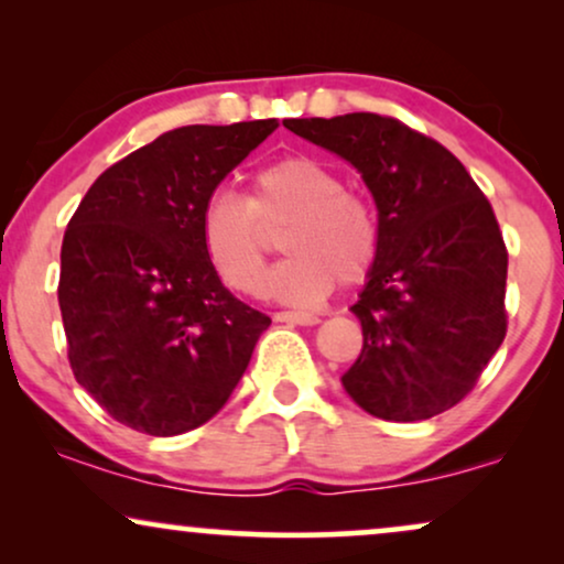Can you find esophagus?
Here are the masks:
<instances>
[{
	"instance_id": "34e87169",
	"label": "esophagus",
	"mask_w": 564,
	"mask_h": 564,
	"mask_svg": "<svg viewBox=\"0 0 564 564\" xmlns=\"http://www.w3.org/2000/svg\"><path fill=\"white\" fill-rule=\"evenodd\" d=\"M273 318L278 323H291V326H315L318 323V315L300 313V310H283V313H275Z\"/></svg>"
}]
</instances>
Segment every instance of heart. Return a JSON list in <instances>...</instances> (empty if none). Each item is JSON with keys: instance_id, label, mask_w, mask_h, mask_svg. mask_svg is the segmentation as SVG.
I'll list each match as a JSON object with an SVG mask.
<instances>
[{"instance_id": "1", "label": "heart", "mask_w": 564, "mask_h": 564, "mask_svg": "<svg viewBox=\"0 0 564 564\" xmlns=\"http://www.w3.org/2000/svg\"><path fill=\"white\" fill-rule=\"evenodd\" d=\"M200 246L219 281L238 294H260L270 232H281L283 260L264 294L286 304H318L336 283L366 281L379 257V219L364 196L347 191L332 166L286 156L251 177L249 196L219 191L200 206Z\"/></svg>"}]
</instances>
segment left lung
Returning a JSON list of instances; mask_svg holds the SVG:
<instances>
[{
	"label": "left lung",
	"mask_w": 564,
	"mask_h": 564,
	"mask_svg": "<svg viewBox=\"0 0 564 564\" xmlns=\"http://www.w3.org/2000/svg\"><path fill=\"white\" fill-rule=\"evenodd\" d=\"M283 127L360 172L377 200L379 257L352 313L364 349L341 377L384 422L462 403L507 336V243L494 206L448 148L379 113Z\"/></svg>",
	"instance_id": "obj_1"
}]
</instances>
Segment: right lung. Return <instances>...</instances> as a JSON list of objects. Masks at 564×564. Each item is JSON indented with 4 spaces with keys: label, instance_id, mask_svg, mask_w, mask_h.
I'll list each match as a JSON object with an SVG mask.
<instances>
[{
    "label": "right lung",
    "instance_id": "obj_1",
    "mask_svg": "<svg viewBox=\"0 0 564 564\" xmlns=\"http://www.w3.org/2000/svg\"><path fill=\"white\" fill-rule=\"evenodd\" d=\"M275 119L164 132L95 180L61 249L68 364L108 416L153 437L206 424L270 318L225 289L200 206Z\"/></svg>",
    "mask_w": 564,
    "mask_h": 564
}]
</instances>
